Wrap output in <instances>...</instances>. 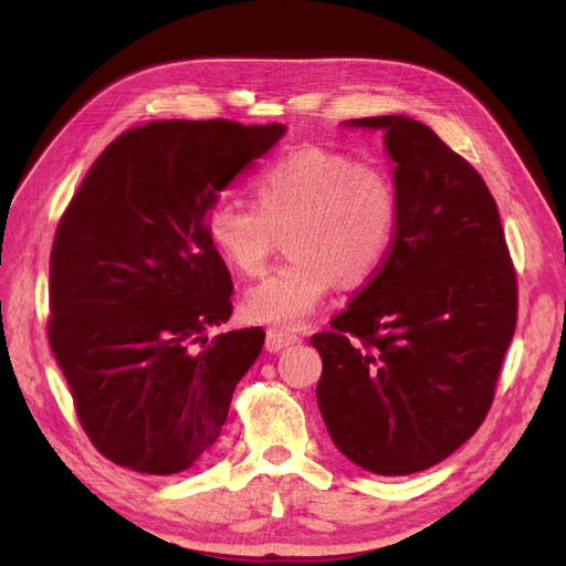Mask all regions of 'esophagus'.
I'll use <instances>...</instances> for the list:
<instances>
[{
	"mask_svg": "<svg viewBox=\"0 0 566 566\" xmlns=\"http://www.w3.org/2000/svg\"><path fill=\"white\" fill-rule=\"evenodd\" d=\"M297 342H300V337L293 335V333H285V331H279V328L266 331V352H271V354L293 347V345H297Z\"/></svg>",
	"mask_w": 566,
	"mask_h": 566,
	"instance_id": "esophagus-1",
	"label": "esophagus"
}]
</instances>
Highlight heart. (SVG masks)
<instances>
[{
	"instance_id": "b5f03b06",
	"label": "heart",
	"mask_w": 566,
	"mask_h": 566,
	"mask_svg": "<svg viewBox=\"0 0 566 566\" xmlns=\"http://www.w3.org/2000/svg\"><path fill=\"white\" fill-rule=\"evenodd\" d=\"M256 208L219 200L205 217L214 252L233 271L256 276L285 231L290 260L248 290L252 321L300 328L339 276L366 283L385 264L399 227V191L382 165L349 153L300 146L252 177Z\"/></svg>"
}]
</instances>
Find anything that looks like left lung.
<instances>
[{
	"label": "left lung",
	"instance_id": "1",
	"mask_svg": "<svg viewBox=\"0 0 566 566\" xmlns=\"http://www.w3.org/2000/svg\"><path fill=\"white\" fill-rule=\"evenodd\" d=\"M345 125L385 132L399 227L382 269L312 337L316 399L342 453L401 476L449 458L484 422L515 335L517 279L499 208L468 160L406 115Z\"/></svg>",
	"mask_w": 566,
	"mask_h": 566
}]
</instances>
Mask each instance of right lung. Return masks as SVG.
Wrapping results in <instances>:
<instances>
[{
    "label": "right lung",
    "mask_w": 566,
    "mask_h": 566,
    "mask_svg": "<svg viewBox=\"0 0 566 566\" xmlns=\"http://www.w3.org/2000/svg\"><path fill=\"white\" fill-rule=\"evenodd\" d=\"M285 125L160 119L119 134L63 212L49 260V345L77 418L115 465L177 474L208 453L264 347L231 318L205 233L219 193Z\"/></svg>",
    "instance_id": "obj_1"
}]
</instances>
